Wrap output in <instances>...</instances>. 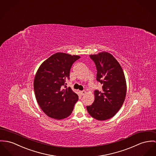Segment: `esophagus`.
Here are the masks:
<instances>
[{"instance_id":"34e87169","label":"esophagus","mask_w":156,"mask_h":156,"mask_svg":"<svg viewBox=\"0 0 156 156\" xmlns=\"http://www.w3.org/2000/svg\"><path fill=\"white\" fill-rule=\"evenodd\" d=\"M80 93H81V94L82 95V96H84V94L86 93V92H85V91H80Z\"/></svg>"}]
</instances>
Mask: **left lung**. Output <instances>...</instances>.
<instances>
[{"mask_svg":"<svg viewBox=\"0 0 156 156\" xmlns=\"http://www.w3.org/2000/svg\"><path fill=\"white\" fill-rule=\"evenodd\" d=\"M97 69L96 80L102 85L101 90L94 91L95 100L87 109L97 120H105L115 115L125 99L126 83L120 64L106 51L90 56Z\"/></svg>","mask_w":156,"mask_h":156,"instance_id":"obj_1","label":"left lung"}]
</instances>
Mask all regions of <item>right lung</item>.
Masks as SVG:
<instances>
[{
    "instance_id": "obj_1",
    "label": "right lung",
    "mask_w": 156,
    "mask_h": 156,
    "mask_svg": "<svg viewBox=\"0 0 156 156\" xmlns=\"http://www.w3.org/2000/svg\"><path fill=\"white\" fill-rule=\"evenodd\" d=\"M80 56L56 53L40 65L34 81V90L38 105L48 116L62 119L72 113L78 96L67 88L73 63ZM64 87L65 88L63 89Z\"/></svg>"
}]
</instances>
